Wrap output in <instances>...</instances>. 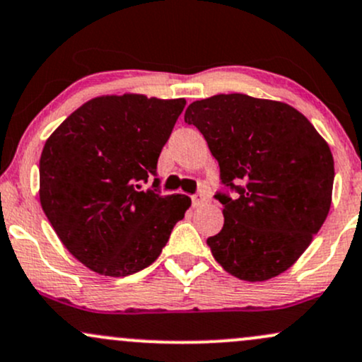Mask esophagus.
Returning <instances> with one entry per match:
<instances>
[{"label":"esophagus","mask_w":362,"mask_h":362,"mask_svg":"<svg viewBox=\"0 0 362 362\" xmlns=\"http://www.w3.org/2000/svg\"><path fill=\"white\" fill-rule=\"evenodd\" d=\"M204 202H208V194L199 192V194H196V196L192 197V204L196 206V208H197V206H202Z\"/></svg>","instance_id":"esophagus-1"}]
</instances>
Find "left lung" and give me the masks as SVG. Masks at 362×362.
<instances>
[{
	"instance_id": "1",
	"label": "left lung",
	"mask_w": 362,
	"mask_h": 362,
	"mask_svg": "<svg viewBox=\"0 0 362 362\" xmlns=\"http://www.w3.org/2000/svg\"><path fill=\"white\" fill-rule=\"evenodd\" d=\"M184 120L220 166L214 199L225 223L208 239L213 257L240 280L284 273L328 216L335 177L328 144L292 106L247 94L194 101Z\"/></svg>"
}]
</instances>
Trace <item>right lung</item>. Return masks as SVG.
Returning a JSON list of instances; mask_svg holds the SVG:
<instances>
[{
  "label": "right lung",
  "mask_w": 362,
  "mask_h": 362,
  "mask_svg": "<svg viewBox=\"0 0 362 362\" xmlns=\"http://www.w3.org/2000/svg\"><path fill=\"white\" fill-rule=\"evenodd\" d=\"M185 99L141 94L87 101L47 139L39 161L42 211L82 264L129 276L158 259L190 199L161 196L158 158Z\"/></svg>",
  "instance_id": "right-lung-1"
}]
</instances>
